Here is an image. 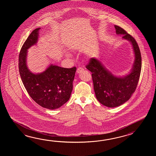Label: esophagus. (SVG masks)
I'll use <instances>...</instances> for the list:
<instances>
[{
  "label": "esophagus",
  "instance_id": "1",
  "mask_svg": "<svg viewBox=\"0 0 156 156\" xmlns=\"http://www.w3.org/2000/svg\"><path fill=\"white\" fill-rule=\"evenodd\" d=\"M83 70H84V69H83V68H82V67H79V68L77 69L76 73H81L82 71H83Z\"/></svg>",
  "mask_w": 156,
  "mask_h": 156
}]
</instances>
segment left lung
I'll return each instance as SVG.
<instances>
[{
    "instance_id": "1",
    "label": "left lung",
    "mask_w": 156,
    "mask_h": 156,
    "mask_svg": "<svg viewBox=\"0 0 156 156\" xmlns=\"http://www.w3.org/2000/svg\"><path fill=\"white\" fill-rule=\"evenodd\" d=\"M114 27L116 34L123 35L122 38L129 41L132 45L135 60L130 72L123 77L116 76L96 58H91L86 66L92 73L96 99L109 108L120 106L129 99L138 85L142 67L141 54L135 39L122 28L116 25Z\"/></svg>"
}]
</instances>
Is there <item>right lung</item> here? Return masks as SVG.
Listing matches in <instances>:
<instances>
[{
    "instance_id": "obj_1",
    "label": "right lung",
    "mask_w": 156,
    "mask_h": 156,
    "mask_svg": "<svg viewBox=\"0 0 156 156\" xmlns=\"http://www.w3.org/2000/svg\"><path fill=\"white\" fill-rule=\"evenodd\" d=\"M41 28L33 30L24 43L19 55L21 79L32 99L48 109L59 108L70 99L76 68L67 69L51 64L41 73H32L27 65L28 50L36 44Z\"/></svg>"
}]
</instances>
